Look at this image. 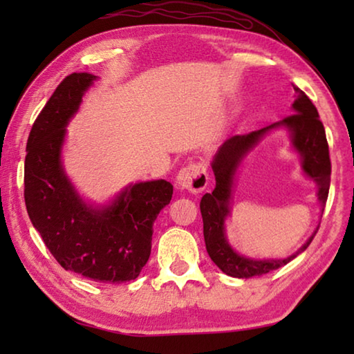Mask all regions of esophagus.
<instances>
[{"label": "esophagus", "instance_id": "esophagus-1", "mask_svg": "<svg viewBox=\"0 0 354 354\" xmlns=\"http://www.w3.org/2000/svg\"><path fill=\"white\" fill-rule=\"evenodd\" d=\"M209 175L206 165L201 162H194L185 165L184 169L179 170L176 176V184L179 189L189 190L190 194H200V192L207 187Z\"/></svg>", "mask_w": 354, "mask_h": 354}]
</instances>
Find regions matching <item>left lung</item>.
<instances>
[{"mask_svg": "<svg viewBox=\"0 0 354 354\" xmlns=\"http://www.w3.org/2000/svg\"><path fill=\"white\" fill-rule=\"evenodd\" d=\"M293 88H295L297 93V100L292 104L295 113L283 118L278 123L270 124V127L253 131L250 134L230 137L218 148L212 160L215 189L212 190V194L203 195L200 203L203 234H205L209 257H211L221 272L230 274V277L251 278L277 270V268L286 266L287 262L295 259L299 253H303L309 247V243L313 242L317 231H319V227H317L314 234L309 237V241L297 253L286 257V259L267 261H256L237 254L230 247L225 236V220L230 215L231 189L237 167L250 149H253L254 145H257V142L262 139L263 134H267L268 131L278 127H286L290 131L292 145L301 156L304 173L310 179H314L317 187H319L317 196H319V201L322 203V211L325 209L329 183H331V160H329L325 128H323V123L320 122L317 107L308 98V95L295 86H293Z\"/></svg>", "mask_w": 354, "mask_h": 354, "instance_id": "obj_1", "label": "left lung"}]
</instances>
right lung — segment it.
<instances>
[{"label": "right lung", "mask_w": 354, "mask_h": 354, "mask_svg": "<svg viewBox=\"0 0 354 354\" xmlns=\"http://www.w3.org/2000/svg\"><path fill=\"white\" fill-rule=\"evenodd\" d=\"M97 76L71 73L35 118L26 143L25 203L46 248L65 270L98 283L120 284L139 277L151 254L153 223L169 205L165 179L137 183L112 205L87 206L65 176L61 149L65 127Z\"/></svg>", "instance_id": "1"}]
</instances>
